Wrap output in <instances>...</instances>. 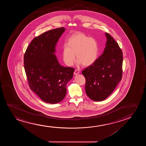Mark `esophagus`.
I'll use <instances>...</instances> for the list:
<instances>
[{"label": "esophagus", "instance_id": "34e87169", "mask_svg": "<svg viewBox=\"0 0 146 146\" xmlns=\"http://www.w3.org/2000/svg\"><path fill=\"white\" fill-rule=\"evenodd\" d=\"M80 73L79 72V71L78 70H75V71H74V74L75 75H77V74H79Z\"/></svg>", "mask_w": 146, "mask_h": 146}]
</instances>
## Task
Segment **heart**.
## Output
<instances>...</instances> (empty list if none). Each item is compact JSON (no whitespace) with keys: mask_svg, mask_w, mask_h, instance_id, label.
<instances>
[{"mask_svg":"<svg viewBox=\"0 0 146 146\" xmlns=\"http://www.w3.org/2000/svg\"><path fill=\"white\" fill-rule=\"evenodd\" d=\"M77 59L78 64L89 66L96 61L98 55V45L94 39L83 33L74 34L64 44L62 59L67 66H71Z\"/></svg>","mask_w":146,"mask_h":146,"instance_id":"1","label":"heart"}]
</instances>
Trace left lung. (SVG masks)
I'll list each match as a JSON object with an SVG mask.
<instances>
[{
	"label": "left lung",
	"instance_id": "8db88e82",
	"mask_svg": "<svg viewBox=\"0 0 146 146\" xmlns=\"http://www.w3.org/2000/svg\"><path fill=\"white\" fill-rule=\"evenodd\" d=\"M105 34L107 40L103 54L82 72L86 79V94L94 101L106 99L122 79V51L110 34Z\"/></svg>",
	"mask_w": 146,
	"mask_h": 146
}]
</instances>
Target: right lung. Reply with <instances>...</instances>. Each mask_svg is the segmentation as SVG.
<instances>
[{
  "label": "right lung",
  "mask_w": 146,
  "mask_h": 146,
  "mask_svg": "<svg viewBox=\"0 0 146 146\" xmlns=\"http://www.w3.org/2000/svg\"><path fill=\"white\" fill-rule=\"evenodd\" d=\"M65 31L64 27L56 28L34 38L24 54V69L31 90L50 104L64 99L67 83L75 71L61 66L55 54L57 43Z\"/></svg>",
  "instance_id": "obj_1"
}]
</instances>
